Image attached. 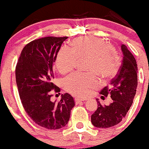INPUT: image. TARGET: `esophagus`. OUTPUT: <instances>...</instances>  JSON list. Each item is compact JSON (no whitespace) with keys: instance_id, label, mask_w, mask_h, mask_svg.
Segmentation results:
<instances>
[{"instance_id":"1","label":"esophagus","mask_w":149,"mask_h":149,"mask_svg":"<svg viewBox=\"0 0 149 149\" xmlns=\"http://www.w3.org/2000/svg\"><path fill=\"white\" fill-rule=\"evenodd\" d=\"M86 100H84V99H81V98H78V97H76V98H75V102H76V103H80L81 102L83 101H85Z\"/></svg>"}]
</instances>
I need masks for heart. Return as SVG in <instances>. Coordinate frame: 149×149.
I'll use <instances>...</instances> for the list:
<instances>
[{"label":"heart","mask_w":149,"mask_h":149,"mask_svg":"<svg viewBox=\"0 0 149 149\" xmlns=\"http://www.w3.org/2000/svg\"><path fill=\"white\" fill-rule=\"evenodd\" d=\"M69 45L70 49L61 48L57 55L55 65L58 71L61 73L71 71L77 59L86 58V68L91 71L73 73L64 79V88L73 95L84 97L98 86L99 81L95 73L101 79H108L118 73L120 66L119 55L115 48L104 39L79 37L72 40Z\"/></svg>","instance_id":"heart-1"}]
</instances>
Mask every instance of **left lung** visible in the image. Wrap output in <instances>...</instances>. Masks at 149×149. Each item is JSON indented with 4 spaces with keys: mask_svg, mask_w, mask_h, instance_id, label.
<instances>
[{
    "mask_svg": "<svg viewBox=\"0 0 149 149\" xmlns=\"http://www.w3.org/2000/svg\"><path fill=\"white\" fill-rule=\"evenodd\" d=\"M123 63L119 73L110 81L109 87L103 88L100 94L110 96L113 101L102 106L98 102L97 109L91 117L94 126L100 128L112 127L122 121L133 104L138 86V67L133 54L125 45H121Z\"/></svg>",
    "mask_w": 149,
    "mask_h": 149,
    "instance_id": "8db88e82",
    "label": "left lung"
}]
</instances>
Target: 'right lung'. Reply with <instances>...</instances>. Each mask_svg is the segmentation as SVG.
I'll use <instances>...</instances> for the list:
<instances>
[{
  "mask_svg": "<svg viewBox=\"0 0 149 149\" xmlns=\"http://www.w3.org/2000/svg\"><path fill=\"white\" fill-rule=\"evenodd\" d=\"M67 37H47L26 45L16 67V81L22 105L36 124L50 130L65 126L75 106L73 97L62 94L59 102L51 101L49 91L60 88L52 83L54 63Z\"/></svg>",
  "mask_w": 149,
  "mask_h": 149,
  "instance_id": "add662e5",
  "label": "right lung"
}]
</instances>
